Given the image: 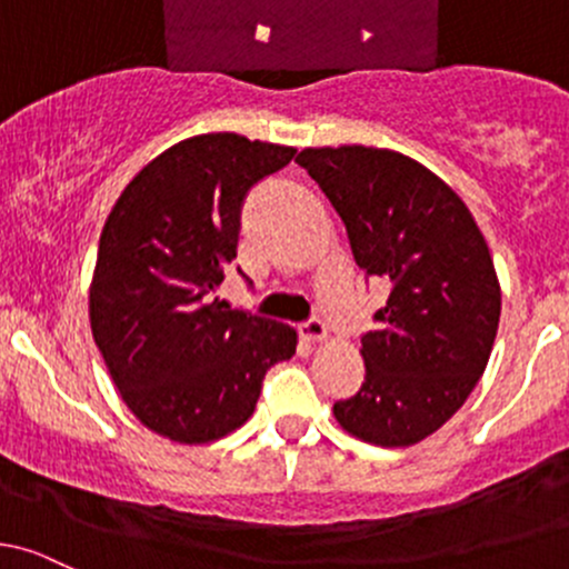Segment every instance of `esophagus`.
I'll use <instances>...</instances> for the list:
<instances>
[{
	"label": "esophagus",
	"instance_id": "34e87169",
	"mask_svg": "<svg viewBox=\"0 0 569 569\" xmlns=\"http://www.w3.org/2000/svg\"><path fill=\"white\" fill-rule=\"evenodd\" d=\"M298 333H301L303 339H309V342H323L328 337V328L320 318H309L298 326Z\"/></svg>",
	"mask_w": 569,
	"mask_h": 569
}]
</instances>
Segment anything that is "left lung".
<instances>
[{
  "label": "left lung",
  "instance_id": "left-lung-1",
  "mask_svg": "<svg viewBox=\"0 0 569 569\" xmlns=\"http://www.w3.org/2000/svg\"><path fill=\"white\" fill-rule=\"evenodd\" d=\"M298 167L348 230L356 266L389 284L361 333L367 375L333 416L375 447H411L452 419L488 367L501 290L466 202L395 150L307 148Z\"/></svg>",
  "mask_w": 569,
  "mask_h": 569
}]
</instances>
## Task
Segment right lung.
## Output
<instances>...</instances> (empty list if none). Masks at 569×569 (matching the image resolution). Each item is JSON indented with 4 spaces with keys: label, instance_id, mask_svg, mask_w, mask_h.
I'll list each match as a JSON object with an SVG mask.
<instances>
[{
    "label": "right lung",
    "instance_id": "obj_1",
    "mask_svg": "<svg viewBox=\"0 0 569 569\" xmlns=\"http://www.w3.org/2000/svg\"><path fill=\"white\" fill-rule=\"evenodd\" d=\"M292 156L238 133L191 137L150 161L103 224L92 337L122 402L169 441L241 427L266 372L296 353L290 326L210 298L238 254L246 194Z\"/></svg>",
    "mask_w": 569,
    "mask_h": 569
}]
</instances>
